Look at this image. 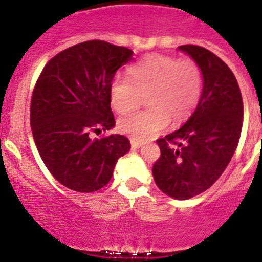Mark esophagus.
Returning a JSON list of instances; mask_svg holds the SVG:
<instances>
[{"label": "esophagus", "mask_w": 262, "mask_h": 262, "mask_svg": "<svg viewBox=\"0 0 262 262\" xmlns=\"http://www.w3.org/2000/svg\"><path fill=\"white\" fill-rule=\"evenodd\" d=\"M130 145H132V148L137 149V148H140V146L142 145V142L138 141V140H135V138H130Z\"/></svg>", "instance_id": "obj_1"}]
</instances>
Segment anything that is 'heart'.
Here are the masks:
<instances>
[{
  "label": "heart",
  "mask_w": 262,
  "mask_h": 262,
  "mask_svg": "<svg viewBox=\"0 0 262 262\" xmlns=\"http://www.w3.org/2000/svg\"><path fill=\"white\" fill-rule=\"evenodd\" d=\"M203 91V71L192 57L179 59L149 55L127 69L126 76H116L110 84V103L120 114L136 109L140 94L146 107L118 121L121 132L146 140L164 130L169 120H186L199 103Z\"/></svg>",
  "instance_id": "obj_1"
}]
</instances>
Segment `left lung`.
<instances>
[{
    "instance_id": "1",
    "label": "left lung",
    "mask_w": 262,
    "mask_h": 262,
    "mask_svg": "<svg viewBox=\"0 0 262 262\" xmlns=\"http://www.w3.org/2000/svg\"><path fill=\"white\" fill-rule=\"evenodd\" d=\"M201 64L203 91L186 124L157 140L160 157L153 164L156 186L168 196L186 201L220 179L237 149L244 102L234 74L203 47L180 46Z\"/></svg>"
}]
</instances>
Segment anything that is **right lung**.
<instances>
[{
	"label": "right lung",
	"instance_id": "1",
	"mask_svg": "<svg viewBox=\"0 0 262 262\" xmlns=\"http://www.w3.org/2000/svg\"><path fill=\"white\" fill-rule=\"evenodd\" d=\"M132 55L126 47L89 40L55 55L37 78L31 99L32 135L48 171L70 190H101L117 160L130 149L125 136L89 135L116 125L110 84Z\"/></svg>",
	"mask_w": 262,
	"mask_h": 262
}]
</instances>
